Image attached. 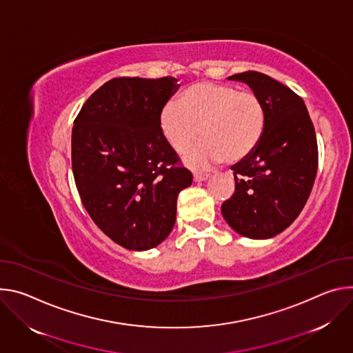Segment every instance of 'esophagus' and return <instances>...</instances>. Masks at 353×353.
<instances>
[{
    "label": "esophagus",
    "instance_id": "34e87169",
    "mask_svg": "<svg viewBox=\"0 0 353 353\" xmlns=\"http://www.w3.org/2000/svg\"><path fill=\"white\" fill-rule=\"evenodd\" d=\"M209 176H210V174L194 172V174H193V181H194V182H202V181H206Z\"/></svg>",
    "mask_w": 353,
    "mask_h": 353
}]
</instances>
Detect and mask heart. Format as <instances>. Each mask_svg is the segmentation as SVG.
<instances>
[{"label":"heart","mask_w":353,"mask_h":353,"mask_svg":"<svg viewBox=\"0 0 353 353\" xmlns=\"http://www.w3.org/2000/svg\"><path fill=\"white\" fill-rule=\"evenodd\" d=\"M265 122L258 95L214 83L188 87L179 102L170 101L160 114L163 134L176 152L188 151L202 134V144L186 157L193 167L243 161L259 144Z\"/></svg>","instance_id":"b5f03b06"}]
</instances>
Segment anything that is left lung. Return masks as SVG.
Returning <instances> with one entry per match:
<instances>
[{"label":"left lung","instance_id":"left-lung-1","mask_svg":"<svg viewBox=\"0 0 353 353\" xmlns=\"http://www.w3.org/2000/svg\"><path fill=\"white\" fill-rule=\"evenodd\" d=\"M228 80L247 84L265 108V132L256 148L232 165L236 192L221 214L240 236L265 240L286 230L314 185L319 148L304 101L272 77L245 71Z\"/></svg>","mask_w":353,"mask_h":353}]
</instances>
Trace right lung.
Wrapping results in <instances>:
<instances>
[{"label": "right lung", "instance_id": "right-lung-1", "mask_svg": "<svg viewBox=\"0 0 353 353\" xmlns=\"http://www.w3.org/2000/svg\"><path fill=\"white\" fill-rule=\"evenodd\" d=\"M178 88L174 77L113 78L74 121L71 164L81 202L110 240L132 251L170 236L178 193L192 183L160 125Z\"/></svg>", "mask_w": 353, "mask_h": 353}]
</instances>
